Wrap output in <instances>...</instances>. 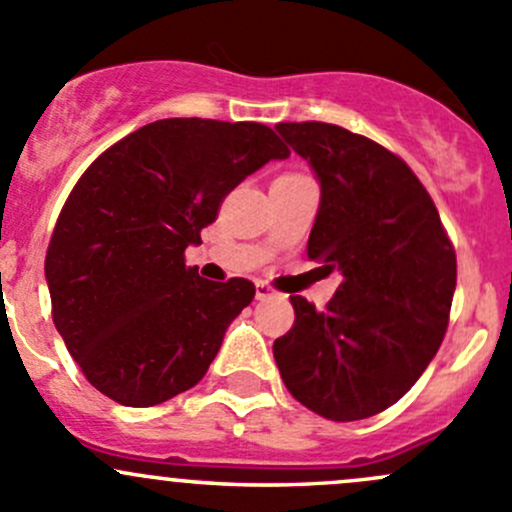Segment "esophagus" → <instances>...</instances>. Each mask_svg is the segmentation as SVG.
Listing matches in <instances>:
<instances>
[{"label": "esophagus", "instance_id": "1", "mask_svg": "<svg viewBox=\"0 0 512 512\" xmlns=\"http://www.w3.org/2000/svg\"><path fill=\"white\" fill-rule=\"evenodd\" d=\"M273 295H276V291H273V288L268 286V283H263V281L256 283V298H258V300L273 298Z\"/></svg>", "mask_w": 512, "mask_h": 512}]
</instances>
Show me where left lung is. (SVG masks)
Masks as SVG:
<instances>
[{
  "mask_svg": "<svg viewBox=\"0 0 512 512\" xmlns=\"http://www.w3.org/2000/svg\"><path fill=\"white\" fill-rule=\"evenodd\" d=\"M308 160L320 207L308 256L340 271L320 313L291 295L295 323L273 342L288 392L333 421L392 407L434 360L456 291V251L407 162L330 123H278Z\"/></svg>",
  "mask_w": 512,
  "mask_h": 512,
  "instance_id": "8db88e82",
  "label": "left lung"
}]
</instances>
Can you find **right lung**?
Instances as JSON below:
<instances>
[{
  "label": "right lung",
  "mask_w": 512,
  "mask_h": 512,
  "mask_svg": "<svg viewBox=\"0 0 512 512\" xmlns=\"http://www.w3.org/2000/svg\"><path fill=\"white\" fill-rule=\"evenodd\" d=\"M288 155L268 125L167 118L83 172L44 271L56 330L98 392L155 407L207 374L256 288L246 278L204 281L184 266V249L202 244L236 184Z\"/></svg>",
  "instance_id": "obj_1"
}]
</instances>
